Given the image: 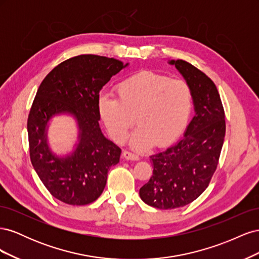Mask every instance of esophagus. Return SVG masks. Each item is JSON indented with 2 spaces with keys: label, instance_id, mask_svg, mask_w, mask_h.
<instances>
[{
  "label": "esophagus",
  "instance_id": "34e87169",
  "mask_svg": "<svg viewBox=\"0 0 259 259\" xmlns=\"http://www.w3.org/2000/svg\"><path fill=\"white\" fill-rule=\"evenodd\" d=\"M123 156L126 160H132V161H138L139 160V156L137 154L132 153L131 151H127V150L123 151Z\"/></svg>",
  "mask_w": 259,
  "mask_h": 259
}]
</instances>
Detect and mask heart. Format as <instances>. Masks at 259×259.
Returning <instances> with one entry per match:
<instances>
[{
	"instance_id": "heart-1",
	"label": "heart",
	"mask_w": 259,
	"mask_h": 259,
	"mask_svg": "<svg viewBox=\"0 0 259 259\" xmlns=\"http://www.w3.org/2000/svg\"><path fill=\"white\" fill-rule=\"evenodd\" d=\"M117 97L101 95L97 111L114 142H126L144 150L153 144L165 146L182 134L192 108L191 90L187 82L151 70H142L115 86Z\"/></svg>"
}]
</instances>
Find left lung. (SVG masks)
Returning <instances> with one entry per match:
<instances>
[{
    "instance_id": "left-lung-1",
    "label": "left lung",
    "mask_w": 259,
    "mask_h": 259,
    "mask_svg": "<svg viewBox=\"0 0 259 259\" xmlns=\"http://www.w3.org/2000/svg\"><path fill=\"white\" fill-rule=\"evenodd\" d=\"M191 90L195 115L185 137L150 156L149 182L139 189L148 205L160 209L183 207L204 192L218 165L226 122L221 96L209 77L185 60H170Z\"/></svg>"
}]
</instances>
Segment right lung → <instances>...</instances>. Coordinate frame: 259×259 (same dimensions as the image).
I'll return each mask as SVG.
<instances>
[{"instance_id": "1", "label": "right lung", "mask_w": 259, "mask_h": 259, "mask_svg": "<svg viewBox=\"0 0 259 259\" xmlns=\"http://www.w3.org/2000/svg\"><path fill=\"white\" fill-rule=\"evenodd\" d=\"M114 58L79 55L55 67L44 77L28 115L31 163L53 197L70 205H86L103 193L108 170L119 163L121 149L101 134L97 111L99 91L126 67ZM73 114L80 128L76 151L58 158L46 143L52 116Z\"/></svg>"}]
</instances>
